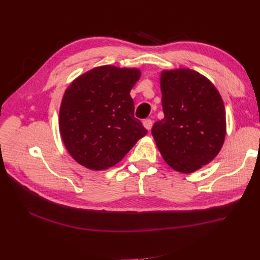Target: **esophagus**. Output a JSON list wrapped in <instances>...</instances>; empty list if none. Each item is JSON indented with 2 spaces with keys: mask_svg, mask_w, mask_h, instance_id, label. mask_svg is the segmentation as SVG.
<instances>
[{
  "mask_svg": "<svg viewBox=\"0 0 260 260\" xmlns=\"http://www.w3.org/2000/svg\"><path fill=\"white\" fill-rule=\"evenodd\" d=\"M143 125H144L145 129L151 130L152 125H153V121L151 119H145V120H143Z\"/></svg>",
  "mask_w": 260,
  "mask_h": 260,
  "instance_id": "34e87169",
  "label": "esophagus"
}]
</instances>
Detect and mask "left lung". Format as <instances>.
<instances>
[{"instance_id": "1", "label": "left lung", "mask_w": 260, "mask_h": 260, "mask_svg": "<svg viewBox=\"0 0 260 260\" xmlns=\"http://www.w3.org/2000/svg\"><path fill=\"white\" fill-rule=\"evenodd\" d=\"M164 118L152 135L169 166L190 174L221 149L225 111L219 92L206 77L191 69L164 70L160 77Z\"/></svg>"}]
</instances>
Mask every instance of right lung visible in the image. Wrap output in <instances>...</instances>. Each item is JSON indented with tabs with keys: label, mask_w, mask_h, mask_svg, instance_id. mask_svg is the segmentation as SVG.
I'll use <instances>...</instances> for the list:
<instances>
[{
	"label": "right lung",
	"mask_w": 260,
	"mask_h": 260,
	"mask_svg": "<svg viewBox=\"0 0 260 260\" xmlns=\"http://www.w3.org/2000/svg\"><path fill=\"white\" fill-rule=\"evenodd\" d=\"M140 76L136 68L107 65L89 70L68 86L59 131L77 162L92 170L113 167L146 135L130 96Z\"/></svg>",
	"instance_id": "add662e5"
}]
</instances>
